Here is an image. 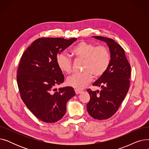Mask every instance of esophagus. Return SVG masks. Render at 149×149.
<instances>
[{"label": "esophagus", "instance_id": "obj_1", "mask_svg": "<svg viewBox=\"0 0 149 149\" xmlns=\"http://www.w3.org/2000/svg\"><path fill=\"white\" fill-rule=\"evenodd\" d=\"M82 90L81 89H75V92L76 93V94H79V93H80L81 92H82Z\"/></svg>", "mask_w": 149, "mask_h": 149}]
</instances>
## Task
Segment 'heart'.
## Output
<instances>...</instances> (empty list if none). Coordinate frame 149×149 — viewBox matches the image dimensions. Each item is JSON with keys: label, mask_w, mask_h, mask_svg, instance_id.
<instances>
[{"label": "heart", "mask_w": 149, "mask_h": 149, "mask_svg": "<svg viewBox=\"0 0 149 149\" xmlns=\"http://www.w3.org/2000/svg\"><path fill=\"white\" fill-rule=\"evenodd\" d=\"M72 56L77 59L83 60V72L74 74L67 79V84L76 88H83L92 79L102 76L111 64V56L106 46H97L82 41L75 45L70 50ZM58 68L62 72L69 74L72 71V60L65 52L59 53L56 58Z\"/></svg>", "instance_id": "heart-1"}]
</instances>
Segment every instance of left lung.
Listing matches in <instances>:
<instances>
[{"label":"left lung","mask_w":149,"mask_h":149,"mask_svg":"<svg viewBox=\"0 0 149 149\" xmlns=\"http://www.w3.org/2000/svg\"><path fill=\"white\" fill-rule=\"evenodd\" d=\"M93 37L106 42L110 49L111 61L106 72L93 83L101 91L87 89L90 100L87 104L89 114L94 119L111 118L118 110L130 88L131 67L124 50L113 39L101 36Z\"/></svg>","instance_id":"8db88e82"}]
</instances>
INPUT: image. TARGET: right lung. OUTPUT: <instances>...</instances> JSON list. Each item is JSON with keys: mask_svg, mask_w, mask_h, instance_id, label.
<instances>
[{"mask_svg": "<svg viewBox=\"0 0 149 149\" xmlns=\"http://www.w3.org/2000/svg\"><path fill=\"white\" fill-rule=\"evenodd\" d=\"M77 40L63 38H38L23 54L17 82L23 103L37 118L45 123L60 120L66 111L67 101L75 96L72 87L55 89L65 77L56 63L57 54Z\"/></svg>", "mask_w": 149, "mask_h": 149, "instance_id": "1", "label": "right lung"}]
</instances>
